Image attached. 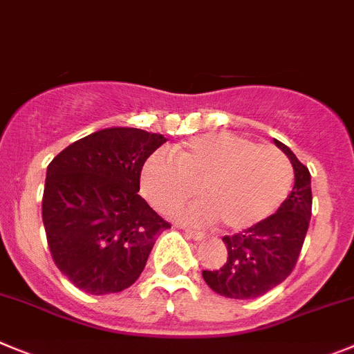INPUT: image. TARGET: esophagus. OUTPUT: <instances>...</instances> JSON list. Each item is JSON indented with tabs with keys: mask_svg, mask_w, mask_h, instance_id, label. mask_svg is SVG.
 <instances>
[{
	"mask_svg": "<svg viewBox=\"0 0 354 354\" xmlns=\"http://www.w3.org/2000/svg\"><path fill=\"white\" fill-rule=\"evenodd\" d=\"M185 234H187L188 237L196 239V241H203L204 237H206V234H204V232H199V230H192V229H185Z\"/></svg>",
	"mask_w": 354,
	"mask_h": 354,
	"instance_id": "obj_1",
	"label": "esophagus"
}]
</instances>
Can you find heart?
Listing matches in <instances>:
<instances>
[{
  "label": "heart",
  "mask_w": 354,
  "mask_h": 354,
  "mask_svg": "<svg viewBox=\"0 0 354 354\" xmlns=\"http://www.w3.org/2000/svg\"><path fill=\"white\" fill-rule=\"evenodd\" d=\"M155 150L140 171L141 194L169 214L192 199L199 187L203 203L178 216L194 223L220 220L227 230H246L272 216L288 197L293 169L283 151L255 145L230 132H211Z\"/></svg>",
  "instance_id": "heart-1"
}]
</instances>
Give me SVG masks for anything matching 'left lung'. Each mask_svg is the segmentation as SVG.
I'll list each match as a JSON object with an SVG mask.
<instances>
[{"label":"left lung","mask_w":354,"mask_h":354,"mask_svg":"<svg viewBox=\"0 0 354 354\" xmlns=\"http://www.w3.org/2000/svg\"><path fill=\"white\" fill-rule=\"evenodd\" d=\"M274 143L292 162L295 173L292 192L279 209L259 225L222 237L229 253L225 266L203 270L207 286L229 299H257L285 281L299 260L311 222L309 169L286 145L277 140Z\"/></svg>","instance_id":"8db88e82"}]
</instances>
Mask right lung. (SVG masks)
Instances as JSON below:
<instances>
[{
  "label": "right lung",
  "instance_id": "1",
  "mask_svg": "<svg viewBox=\"0 0 354 354\" xmlns=\"http://www.w3.org/2000/svg\"><path fill=\"white\" fill-rule=\"evenodd\" d=\"M155 132L110 127L61 151L47 167L41 218L52 259L77 288H129L169 223L140 196L145 158L166 143Z\"/></svg>",
  "mask_w": 354,
  "mask_h": 354
}]
</instances>
